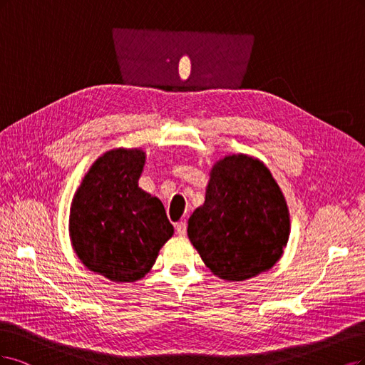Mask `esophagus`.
Listing matches in <instances>:
<instances>
[{
    "label": "esophagus",
    "mask_w": 365,
    "mask_h": 365,
    "mask_svg": "<svg viewBox=\"0 0 365 365\" xmlns=\"http://www.w3.org/2000/svg\"><path fill=\"white\" fill-rule=\"evenodd\" d=\"M175 232H178L179 237H185V235H186V222L179 221L178 225H175Z\"/></svg>",
    "instance_id": "esophagus-1"
}]
</instances>
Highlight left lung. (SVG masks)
<instances>
[{
	"mask_svg": "<svg viewBox=\"0 0 365 365\" xmlns=\"http://www.w3.org/2000/svg\"><path fill=\"white\" fill-rule=\"evenodd\" d=\"M289 215L272 173L238 155L210 173L205 205L187 221V237L215 276L245 280L272 268L284 253Z\"/></svg>",
	"mask_w": 365,
	"mask_h": 365,
	"instance_id": "1",
	"label": "left lung"
}]
</instances>
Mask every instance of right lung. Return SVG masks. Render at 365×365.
<instances>
[{
    "instance_id": "right-lung-1",
    "label": "right lung",
    "mask_w": 365,
    "mask_h": 365,
    "mask_svg": "<svg viewBox=\"0 0 365 365\" xmlns=\"http://www.w3.org/2000/svg\"><path fill=\"white\" fill-rule=\"evenodd\" d=\"M144 162L140 150L104 153L71 205L69 235L77 256L112 282L144 277L174 232L160 200L138 186Z\"/></svg>"
}]
</instances>
